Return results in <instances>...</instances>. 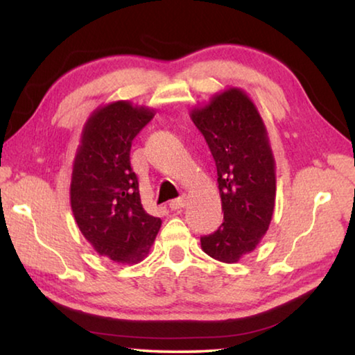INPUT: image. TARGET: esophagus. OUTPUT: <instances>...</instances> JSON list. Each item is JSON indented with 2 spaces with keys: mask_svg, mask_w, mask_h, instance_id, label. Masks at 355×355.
<instances>
[{
  "mask_svg": "<svg viewBox=\"0 0 355 355\" xmlns=\"http://www.w3.org/2000/svg\"><path fill=\"white\" fill-rule=\"evenodd\" d=\"M184 205H186V199H184L183 196H182V197H178V199H173V200H171V203H169L171 209H182Z\"/></svg>",
  "mask_w": 355,
  "mask_h": 355,
  "instance_id": "obj_1",
  "label": "esophagus"
}]
</instances>
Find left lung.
<instances>
[{
	"label": "left lung",
	"mask_w": 355,
	"mask_h": 355,
	"mask_svg": "<svg viewBox=\"0 0 355 355\" xmlns=\"http://www.w3.org/2000/svg\"><path fill=\"white\" fill-rule=\"evenodd\" d=\"M191 119L214 158L224 211L218 230L200 238L202 249L214 260L236 263L261 241L274 213L275 161L266 127L236 87L191 111Z\"/></svg>",
	"instance_id": "obj_1"
}]
</instances>
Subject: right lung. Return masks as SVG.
<instances>
[{"instance_id": "add662e5", "label": "right lung", "mask_w": 355, "mask_h": 355, "mask_svg": "<svg viewBox=\"0 0 355 355\" xmlns=\"http://www.w3.org/2000/svg\"><path fill=\"white\" fill-rule=\"evenodd\" d=\"M153 110L114 101L98 107L84 125L73 161L70 203L84 238L100 255L139 263L158 235L161 219L142 207L130 150Z\"/></svg>"}]
</instances>
